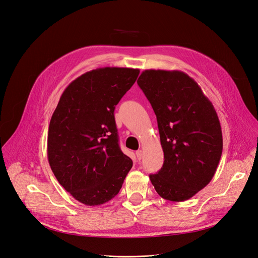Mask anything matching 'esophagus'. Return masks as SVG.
Returning <instances> with one entry per match:
<instances>
[{"instance_id": "1", "label": "esophagus", "mask_w": 258, "mask_h": 258, "mask_svg": "<svg viewBox=\"0 0 258 258\" xmlns=\"http://www.w3.org/2000/svg\"><path fill=\"white\" fill-rule=\"evenodd\" d=\"M136 157H137L138 160H140V159L142 158V151H141V150H139V151L136 152Z\"/></svg>"}]
</instances>
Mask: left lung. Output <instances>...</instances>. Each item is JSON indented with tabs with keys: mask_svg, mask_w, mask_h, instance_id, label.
<instances>
[{
	"mask_svg": "<svg viewBox=\"0 0 258 258\" xmlns=\"http://www.w3.org/2000/svg\"><path fill=\"white\" fill-rule=\"evenodd\" d=\"M157 116L164 164L150 179L165 200L183 202L213 178L222 132L212 102L180 71L146 70L137 80Z\"/></svg>",
	"mask_w": 258,
	"mask_h": 258,
	"instance_id": "1",
	"label": "left lung"
}]
</instances>
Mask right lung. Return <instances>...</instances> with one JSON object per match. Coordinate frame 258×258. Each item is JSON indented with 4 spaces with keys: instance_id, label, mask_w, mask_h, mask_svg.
I'll return each mask as SVG.
<instances>
[{
    "instance_id": "add662e5",
    "label": "right lung",
    "mask_w": 258,
    "mask_h": 258,
    "mask_svg": "<svg viewBox=\"0 0 258 258\" xmlns=\"http://www.w3.org/2000/svg\"><path fill=\"white\" fill-rule=\"evenodd\" d=\"M138 75L129 68L85 73L66 88L52 114L48 161L56 179L82 204L108 202L132 168L119 147L113 110Z\"/></svg>"
}]
</instances>
